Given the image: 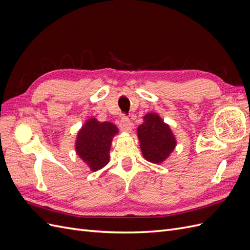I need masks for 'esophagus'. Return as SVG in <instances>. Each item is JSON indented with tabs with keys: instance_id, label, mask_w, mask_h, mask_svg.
I'll list each match as a JSON object with an SVG mask.
<instances>
[{
	"instance_id": "1",
	"label": "esophagus",
	"mask_w": 250,
	"mask_h": 250,
	"mask_svg": "<svg viewBox=\"0 0 250 250\" xmlns=\"http://www.w3.org/2000/svg\"><path fill=\"white\" fill-rule=\"evenodd\" d=\"M120 127H121V129H122L123 131H130L131 130L130 120L128 119V117L126 115H123L122 117H121Z\"/></svg>"
}]
</instances>
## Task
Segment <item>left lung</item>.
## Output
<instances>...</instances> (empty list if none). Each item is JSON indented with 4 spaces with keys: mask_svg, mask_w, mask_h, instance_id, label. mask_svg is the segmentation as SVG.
I'll return each mask as SVG.
<instances>
[{
    "mask_svg": "<svg viewBox=\"0 0 250 250\" xmlns=\"http://www.w3.org/2000/svg\"><path fill=\"white\" fill-rule=\"evenodd\" d=\"M144 119L145 122L138 127L143 155L149 162L161 163L175 147V138L156 113H148Z\"/></svg>",
    "mask_w": 250,
    "mask_h": 250,
    "instance_id": "1",
    "label": "left lung"
}]
</instances>
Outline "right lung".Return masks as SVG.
<instances>
[{"label":"right lung","instance_id":"right-lung-1","mask_svg":"<svg viewBox=\"0 0 250 250\" xmlns=\"http://www.w3.org/2000/svg\"><path fill=\"white\" fill-rule=\"evenodd\" d=\"M117 132V127L113 124L89 119L78 133L77 154L92 170L103 168L109 161L111 139Z\"/></svg>","mask_w":250,"mask_h":250}]
</instances>
